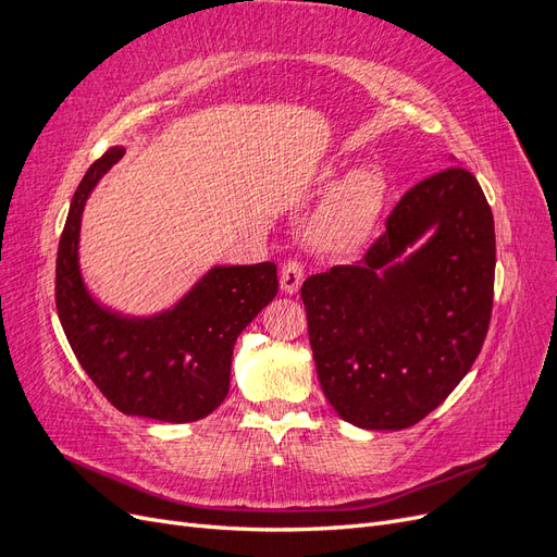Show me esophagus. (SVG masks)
<instances>
[{
	"mask_svg": "<svg viewBox=\"0 0 557 557\" xmlns=\"http://www.w3.org/2000/svg\"><path fill=\"white\" fill-rule=\"evenodd\" d=\"M305 276H307L305 264H301L299 260H288L281 267V290L288 293V295L297 293L301 281H305Z\"/></svg>",
	"mask_w": 557,
	"mask_h": 557,
	"instance_id": "esophagus-1",
	"label": "esophagus"
}]
</instances>
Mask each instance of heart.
I'll use <instances>...</instances> for the list:
<instances>
[{"mask_svg": "<svg viewBox=\"0 0 557 557\" xmlns=\"http://www.w3.org/2000/svg\"><path fill=\"white\" fill-rule=\"evenodd\" d=\"M385 199V183L376 170L358 166L334 183L313 221L320 246L348 250L358 246L376 225Z\"/></svg>", "mask_w": 557, "mask_h": 557, "instance_id": "heart-1", "label": "heart"}]
</instances>
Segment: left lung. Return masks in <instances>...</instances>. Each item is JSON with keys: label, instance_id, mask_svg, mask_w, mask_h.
Here are the masks:
<instances>
[{"label": "left lung", "instance_id": "8db88e82", "mask_svg": "<svg viewBox=\"0 0 557 557\" xmlns=\"http://www.w3.org/2000/svg\"><path fill=\"white\" fill-rule=\"evenodd\" d=\"M428 228L435 234L394 260ZM495 221L474 174H432L404 193L362 260L301 285L323 393L367 430L416 425L479 358L493 313Z\"/></svg>", "mask_w": 557, "mask_h": 557}]
</instances>
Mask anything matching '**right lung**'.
Masks as SVG:
<instances>
[{"instance_id":"add662e5","label":"right lung","mask_w":557,"mask_h":557,"mask_svg":"<svg viewBox=\"0 0 557 557\" xmlns=\"http://www.w3.org/2000/svg\"><path fill=\"white\" fill-rule=\"evenodd\" d=\"M123 153L109 148L74 193L58 246V315L76 360L117 411L193 423L227 397L234 342L276 297V264L215 267L172 311L146 320L95 305L78 272L81 213Z\"/></svg>"}]
</instances>
